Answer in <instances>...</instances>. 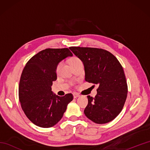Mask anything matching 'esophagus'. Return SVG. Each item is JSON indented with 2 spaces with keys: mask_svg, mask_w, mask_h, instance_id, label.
I'll use <instances>...</instances> for the list:
<instances>
[{
  "mask_svg": "<svg viewBox=\"0 0 150 150\" xmlns=\"http://www.w3.org/2000/svg\"><path fill=\"white\" fill-rule=\"evenodd\" d=\"M79 97H80V95H79V94H78L77 93H73V98H77Z\"/></svg>",
  "mask_w": 150,
  "mask_h": 150,
  "instance_id": "obj_1",
  "label": "esophagus"
}]
</instances>
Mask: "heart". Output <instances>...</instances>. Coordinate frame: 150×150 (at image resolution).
<instances>
[{
	"mask_svg": "<svg viewBox=\"0 0 150 150\" xmlns=\"http://www.w3.org/2000/svg\"><path fill=\"white\" fill-rule=\"evenodd\" d=\"M80 62H82L81 60L79 59V58H78L77 57H73L69 60V63H70V64H71V66H73V65L76 64H78V63H80ZM60 65H61V64H60V63H59V64L57 65V71H58V70L59 69L60 67Z\"/></svg>",
	"mask_w": 150,
	"mask_h": 150,
	"instance_id": "1",
	"label": "heart"
}]
</instances>
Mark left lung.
<instances>
[{
	"label": "left lung",
	"mask_w": 150,
	"mask_h": 150,
	"mask_svg": "<svg viewBox=\"0 0 150 150\" xmlns=\"http://www.w3.org/2000/svg\"><path fill=\"white\" fill-rule=\"evenodd\" d=\"M69 49L84 64L85 81L98 84L96 96H88L85 115L97 124L113 120L122 111L128 94L122 65L112 53L103 49L75 46Z\"/></svg>",
	"instance_id": "obj_1"
}]
</instances>
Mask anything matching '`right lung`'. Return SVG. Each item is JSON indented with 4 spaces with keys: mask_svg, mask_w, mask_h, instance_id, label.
I'll return each instance as SVG.
<instances>
[{
    "mask_svg": "<svg viewBox=\"0 0 150 150\" xmlns=\"http://www.w3.org/2000/svg\"><path fill=\"white\" fill-rule=\"evenodd\" d=\"M73 56L68 48H47L28 60L21 74L18 86L19 102L29 120L41 128H50L62 119L71 93L60 97L52 91L56 81L57 64Z\"/></svg>",
    "mask_w": 150,
    "mask_h": 150,
    "instance_id": "right-lung-1",
    "label": "right lung"
}]
</instances>
